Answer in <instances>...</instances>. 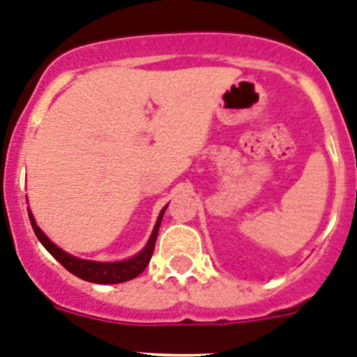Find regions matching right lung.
Wrapping results in <instances>:
<instances>
[{"mask_svg":"<svg viewBox=\"0 0 357 357\" xmlns=\"http://www.w3.org/2000/svg\"><path fill=\"white\" fill-rule=\"evenodd\" d=\"M165 211V207H164ZM164 211L160 212L158 215V221L153 228L152 236H150L149 243L146 247L139 252L138 255H135L132 259H128V261H122V262H95V261H82V259L77 257H72V255L66 254L62 248H59L55 243H52L48 240V236L38 228L36 225L34 218L32 214L29 212V219H31V225L32 229H34L36 236H38L39 242L45 245L46 250L67 269L70 271L72 275H75L77 278L86 280V282H91V283H102V285H110V283H122V282H128V280L136 278L138 275H142L145 271V268L149 266L150 259H152L153 254V248H155V240H157V233L158 228H160V221H162V215H164Z\"/></svg>","mask_w":357,"mask_h":357,"instance_id":"add662e5","label":"right lung"}]
</instances>
